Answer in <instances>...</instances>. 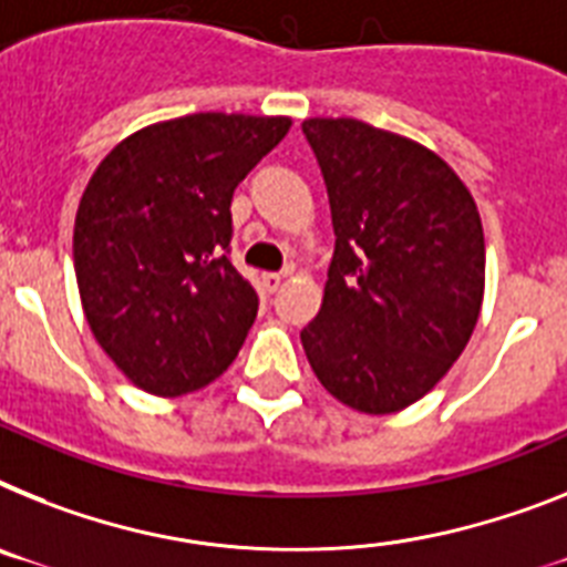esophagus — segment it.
I'll list each match as a JSON object with an SVG mask.
<instances>
[{"mask_svg":"<svg viewBox=\"0 0 567 567\" xmlns=\"http://www.w3.org/2000/svg\"><path fill=\"white\" fill-rule=\"evenodd\" d=\"M285 276H288V270H282V274H276V270H270V274H261V285H265V291L276 293L279 288H282Z\"/></svg>","mask_w":567,"mask_h":567,"instance_id":"esophagus-1","label":"esophagus"}]
</instances>
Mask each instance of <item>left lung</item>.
Returning <instances> with one entry per match:
<instances>
[{"label": "left lung", "instance_id": "8db88e82", "mask_svg": "<svg viewBox=\"0 0 567 567\" xmlns=\"http://www.w3.org/2000/svg\"><path fill=\"white\" fill-rule=\"evenodd\" d=\"M302 135L337 236L302 349L337 401L389 415L421 401L473 334L482 218L458 175L415 141L354 117H311Z\"/></svg>", "mask_w": 567, "mask_h": 567}]
</instances>
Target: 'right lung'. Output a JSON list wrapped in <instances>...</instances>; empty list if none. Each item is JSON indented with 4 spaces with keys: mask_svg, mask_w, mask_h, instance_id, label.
<instances>
[{
    "mask_svg": "<svg viewBox=\"0 0 567 567\" xmlns=\"http://www.w3.org/2000/svg\"><path fill=\"white\" fill-rule=\"evenodd\" d=\"M288 130V117L187 114L126 137L89 181L74 221L80 299L144 392H195L239 354L259 293L227 256L233 189Z\"/></svg>",
    "mask_w": 567,
    "mask_h": 567,
    "instance_id": "add662e5",
    "label": "right lung"
}]
</instances>
